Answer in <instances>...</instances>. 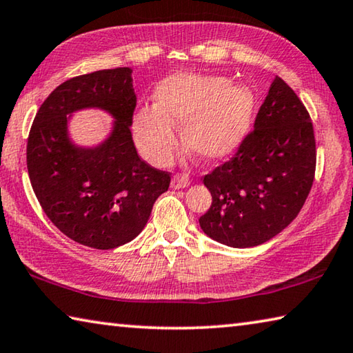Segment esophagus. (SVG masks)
Here are the masks:
<instances>
[{
  "instance_id": "34e87169",
  "label": "esophagus",
  "mask_w": 353,
  "mask_h": 353,
  "mask_svg": "<svg viewBox=\"0 0 353 353\" xmlns=\"http://www.w3.org/2000/svg\"><path fill=\"white\" fill-rule=\"evenodd\" d=\"M188 185H190V179H188V176H185V174H176L171 181V188H174V190L187 188Z\"/></svg>"
}]
</instances>
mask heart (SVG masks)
<instances>
[{
    "mask_svg": "<svg viewBox=\"0 0 353 353\" xmlns=\"http://www.w3.org/2000/svg\"><path fill=\"white\" fill-rule=\"evenodd\" d=\"M155 105L132 117L137 148L148 162L165 165L179 146L176 128L183 126L188 151L205 162L229 157L241 145L254 115V94L227 77L179 73L159 83Z\"/></svg>",
    "mask_w": 353,
    "mask_h": 353,
    "instance_id": "b5f03b06",
    "label": "heart"
}]
</instances>
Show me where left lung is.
<instances>
[{
	"mask_svg": "<svg viewBox=\"0 0 353 353\" xmlns=\"http://www.w3.org/2000/svg\"><path fill=\"white\" fill-rule=\"evenodd\" d=\"M316 141L302 101L279 76L235 157L204 177L212 205L204 234L230 248H254L294 219L312 190Z\"/></svg>",
	"mask_w": 353,
	"mask_h": 353,
	"instance_id": "obj_1",
	"label": "left lung"
}]
</instances>
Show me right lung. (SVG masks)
<instances>
[{
	"instance_id": "obj_1",
	"label": "right lung",
	"mask_w": 353,
	"mask_h": 353,
	"mask_svg": "<svg viewBox=\"0 0 353 353\" xmlns=\"http://www.w3.org/2000/svg\"><path fill=\"white\" fill-rule=\"evenodd\" d=\"M135 104L132 70H101L61 83L34 118L26 149L32 190L51 223L83 246L113 249L132 241L170 187L168 172L137 154L130 134ZM85 108L114 119L97 147H79L69 137L70 117Z\"/></svg>"
}]
</instances>
